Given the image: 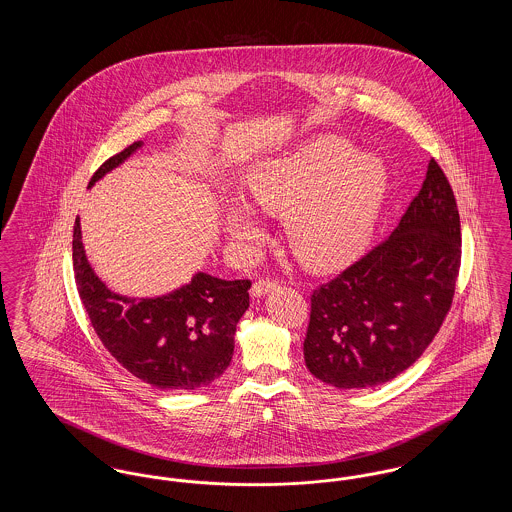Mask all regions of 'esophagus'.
Masks as SVG:
<instances>
[{"label":"esophagus","mask_w":512,"mask_h":512,"mask_svg":"<svg viewBox=\"0 0 512 512\" xmlns=\"http://www.w3.org/2000/svg\"><path fill=\"white\" fill-rule=\"evenodd\" d=\"M276 286H278V280H274V278H259V280L253 284L251 293H253L255 297H261V295H265V293L270 292V290H274Z\"/></svg>","instance_id":"1"}]
</instances>
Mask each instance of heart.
Listing matches in <instances>:
<instances>
[{"mask_svg": "<svg viewBox=\"0 0 512 512\" xmlns=\"http://www.w3.org/2000/svg\"><path fill=\"white\" fill-rule=\"evenodd\" d=\"M249 199L274 215H286L293 253L309 267H340L363 251L378 217L386 172L347 144L320 138L290 155L270 159L247 176ZM228 228L240 242L259 230L244 203L230 209Z\"/></svg>", "mask_w": 512, "mask_h": 512, "instance_id": "heart-1", "label": "heart"}]
</instances>
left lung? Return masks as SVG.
<instances>
[{"instance_id": "1", "label": "left lung", "mask_w": 512, "mask_h": 512, "mask_svg": "<svg viewBox=\"0 0 512 512\" xmlns=\"http://www.w3.org/2000/svg\"><path fill=\"white\" fill-rule=\"evenodd\" d=\"M461 245L457 199L432 159L390 236L311 293L303 341L311 374L361 390L413 365L451 309Z\"/></svg>"}]
</instances>
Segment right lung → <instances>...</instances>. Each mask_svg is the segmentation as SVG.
<instances>
[{
  "instance_id": "obj_1",
  "label": "right lung",
  "mask_w": 512,
  "mask_h": 512,
  "mask_svg": "<svg viewBox=\"0 0 512 512\" xmlns=\"http://www.w3.org/2000/svg\"><path fill=\"white\" fill-rule=\"evenodd\" d=\"M140 146L134 142L109 157L88 188ZM73 268L80 301L99 340L142 382L159 390H197L213 384L230 365L236 324L249 307L251 280L228 282L199 272L190 284L163 297H122L107 290L88 265L78 217Z\"/></svg>"
}]
</instances>
